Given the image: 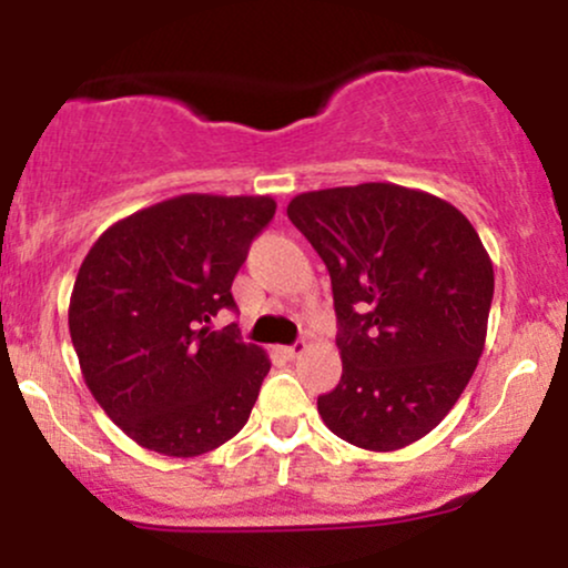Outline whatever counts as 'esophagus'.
<instances>
[{"label": "esophagus", "mask_w": 568, "mask_h": 568, "mask_svg": "<svg viewBox=\"0 0 568 568\" xmlns=\"http://www.w3.org/2000/svg\"><path fill=\"white\" fill-rule=\"evenodd\" d=\"M280 352H283L288 361H296V357H302L306 352V342H296V344H291V347H283Z\"/></svg>", "instance_id": "esophagus-1"}]
</instances>
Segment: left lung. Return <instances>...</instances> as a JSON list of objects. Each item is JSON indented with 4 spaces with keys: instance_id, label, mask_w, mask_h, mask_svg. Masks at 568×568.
<instances>
[{
    "instance_id": "1",
    "label": "left lung",
    "mask_w": 568,
    "mask_h": 568,
    "mask_svg": "<svg viewBox=\"0 0 568 568\" xmlns=\"http://www.w3.org/2000/svg\"><path fill=\"white\" fill-rule=\"evenodd\" d=\"M288 219L328 266L342 379L317 397L325 427L397 452L443 422L484 352L494 266L452 202L371 181L302 192Z\"/></svg>"
}]
</instances>
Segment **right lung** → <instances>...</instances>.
Returning a JSON list of instances; mask_svg holds the SVG:
<instances>
[{"label": "right lung", "instance_id": "obj_1", "mask_svg": "<svg viewBox=\"0 0 568 568\" xmlns=\"http://www.w3.org/2000/svg\"><path fill=\"white\" fill-rule=\"evenodd\" d=\"M270 194H179L109 226L88 251L69 334L98 406L139 446L200 456L243 429L270 355L213 331L232 280L275 216Z\"/></svg>", "mask_w": 568, "mask_h": 568}]
</instances>
